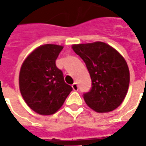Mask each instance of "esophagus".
Returning <instances> with one entry per match:
<instances>
[{"mask_svg": "<svg viewBox=\"0 0 146 146\" xmlns=\"http://www.w3.org/2000/svg\"><path fill=\"white\" fill-rule=\"evenodd\" d=\"M72 88H73L75 91H78V89H79V88H78V84H77L76 83H74V84H72Z\"/></svg>", "mask_w": 146, "mask_h": 146, "instance_id": "esophagus-1", "label": "esophagus"}]
</instances>
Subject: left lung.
Masks as SVG:
<instances>
[{
  "label": "left lung",
  "instance_id": "8db88e82",
  "mask_svg": "<svg viewBox=\"0 0 146 146\" xmlns=\"http://www.w3.org/2000/svg\"><path fill=\"white\" fill-rule=\"evenodd\" d=\"M72 48L84 62L92 80L90 91L84 93L88 106L99 113L119 106L130 80L128 66L120 53L103 42L74 44Z\"/></svg>",
  "mask_w": 146,
  "mask_h": 146
}]
</instances>
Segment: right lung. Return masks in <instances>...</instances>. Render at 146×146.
Instances as JSON below:
<instances>
[{
	"label": "right lung",
	"mask_w": 146,
	"mask_h": 146,
	"mask_svg": "<svg viewBox=\"0 0 146 146\" xmlns=\"http://www.w3.org/2000/svg\"><path fill=\"white\" fill-rule=\"evenodd\" d=\"M63 47L44 44L26 58L19 73V88L27 106L40 115H53L72 91L56 59Z\"/></svg>",
	"instance_id": "add662e5"
}]
</instances>
